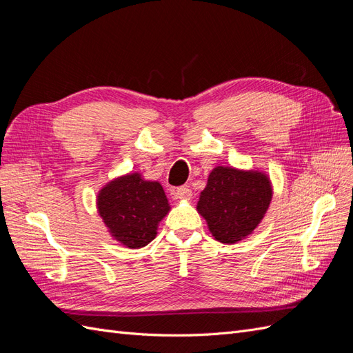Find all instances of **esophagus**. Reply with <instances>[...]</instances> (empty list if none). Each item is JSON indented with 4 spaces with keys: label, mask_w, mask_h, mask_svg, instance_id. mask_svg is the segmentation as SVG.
Instances as JSON below:
<instances>
[{
    "label": "esophagus",
    "mask_w": 353,
    "mask_h": 353,
    "mask_svg": "<svg viewBox=\"0 0 353 353\" xmlns=\"http://www.w3.org/2000/svg\"><path fill=\"white\" fill-rule=\"evenodd\" d=\"M174 197L178 200H191V197H193V191L188 187H179L174 191Z\"/></svg>",
    "instance_id": "obj_1"
}]
</instances>
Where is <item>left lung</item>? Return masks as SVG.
I'll list each match as a JSON object with an SVG mask.
<instances>
[{"mask_svg": "<svg viewBox=\"0 0 353 353\" xmlns=\"http://www.w3.org/2000/svg\"><path fill=\"white\" fill-rule=\"evenodd\" d=\"M271 200V179L262 170L216 166L200 193L197 212L206 219L212 237L234 244L258 228Z\"/></svg>", "mask_w": 353, "mask_h": 353, "instance_id": "1", "label": "left lung"}]
</instances>
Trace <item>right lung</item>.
<instances>
[{
	"label": "right lung",
	"mask_w": 353,
	"mask_h": 353,
	"mask_svg": "<svg viewBox=\"0 0 353 353\" xmlns=\"http://www.w3.org/2000/svg\"><path fill=\"white\" fill-rule=\"evenodd\" d=\"M97 210L113 240L140 249L154 240L170 206L159 181L134 172L109 181L99 191Z\"/></svg>",
	"instance_id": "obj_1"
}]
</instances>
